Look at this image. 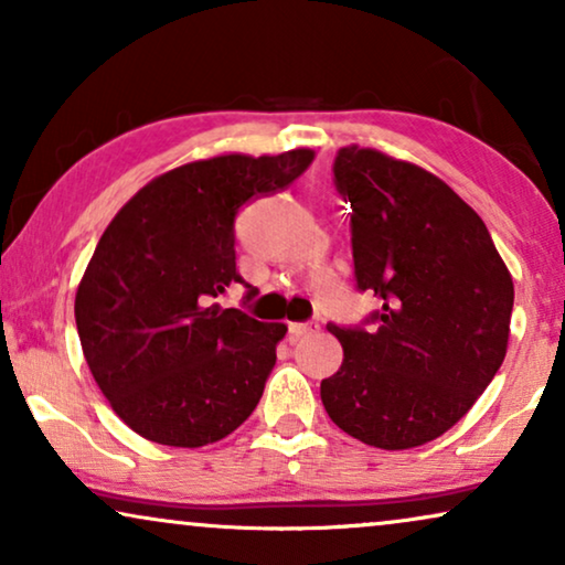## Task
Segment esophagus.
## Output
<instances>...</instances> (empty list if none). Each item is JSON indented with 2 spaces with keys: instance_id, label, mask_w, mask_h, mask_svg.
I'll return each instance as SVG.
<instances>
[{
  "instance_id": "1",
  "label": "esophagus",
  "mask_w": 565,
  "mask_h": 565,
  "mask_svg": "<svg viewBox=\"0 0 565 565\" xmlns=\"http://www.w3.org/2000/svg\"><path fill=\"white\" fill-rule=\"evenodd\" d=\"M316 329H319V327H316V323H311V321H292V323H288V331H290L292 342H296V339H300V337L311 334V331H316Z\"/></svg>"
}]
</instances>
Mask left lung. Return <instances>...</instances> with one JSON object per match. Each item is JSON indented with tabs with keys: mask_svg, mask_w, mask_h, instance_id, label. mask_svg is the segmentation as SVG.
<instances>
[{
	"mask_svg": "<svg viewBox=\"0 0 565 565\" xmlns=\"http://www.w3.org/2000/svg\"><path fill=\"white\" fill-rule=\"evenodd\" d=\"M331 172L352 207L358 290L381 308L358 327L329 323L344 360L321 401L360 443L408 450L445 435L493 381L514 282L486 223L435 174L358 146Z\"/></svg>",
	"mask_w": 565,
	"mask_h": 565,
	"instance_id": "8db88e82",
	"label": "left lung"
}]
</instances>
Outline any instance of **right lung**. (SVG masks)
<instances>
[{
	"label": "right lung",
	"mask_w": 565,
	"mask_h": 565,
	"mask_svg": "<svg viewBox=\"0 0 565 565\" xmlns=\"http://www.w3.org/2000/svg\"><path fill=\"white\" fill-rule=\"evenodd\" d=\"M313 151L215 157L138 190L110 221L76 290V331L115 414L159 445L203 447L249 419L285 323L221 308L236 269V215L285 190Z\"/></svg>",
	"instance_id": "add662e5"
}]
</instances>
